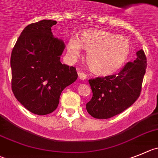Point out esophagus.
<instances>
[{
  "instance_id": "obj_1",
  "label": "esophagus",
  "mask_w": 158,
  "mask_h": 158,
  "mask_svg": "<svg viewBox=\"0 0 158 158\" xmlns=\"http://www.w3.org/2000/svg\"><path fill=\"white\" fill-rule=\"evenodd\" d=\"M79 77L82 80H85L86 79V75L84 72H79Z\"/></svg>"
}]
</instances>
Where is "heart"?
Instances as JSON below:
<instances>
[{
	"mask_svg": "<svg viewBox=\"0 0 158 158\" xmlns=\"http://www.w3.org/2000/svg\"><path fill=\"white\" fill-rule=\"evenodd\" d=\"M82 48L88 51L87 61L90 69L103 76L120 70L131 51L130 42L126 36L103 30L82 32L80 39L76 35L69 37L67 51L70 57H78Z\"/></svg>",
	"mask_w": 158,
	"mask_h": 158,
	"instance_id": "b5f03b06",
	"label": "heart"
}]
</instances>
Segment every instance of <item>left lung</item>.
I'll list each match as a JSON object with an SVG mask.
<instances>
[{"mask_svg":"<svg viewBox=\"0 0 158 158\" xmlns=\"http://www.w3.org/2000/svg\"><path fill=\"white\" fill-rule=\"evenodd\" d=\"M133 62H128L117 75L89 79L93 97L86 104L92 117L107 119L130 107L140 95L147 69V57L142 49Z\"/></svg>","mask_w":158,"mask_h":158,"instance_id":"1","label":"left lung"}]
</instances>
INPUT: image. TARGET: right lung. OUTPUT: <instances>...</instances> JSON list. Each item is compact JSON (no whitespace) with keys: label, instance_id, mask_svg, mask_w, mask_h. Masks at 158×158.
I'll use <instances>...</instances> for the list:
<instances>
[{"label":"right lung","instance_id":"add662e5","mask_svg":"<svg viewBox=\"0 0 158 158\" xmlns=\"http://www.w3.org/2000/svg\"><path fill=\"white\" fill-rule=\"evenodd\" d=\"M54 20H41L26 26L11 55V89L18 101L38 115L53 112L63 89L77 79L73 66L61 64L65 45L54 37Z\"/></svg>","mask_w":158,"mask_h":158}]
</instances>
